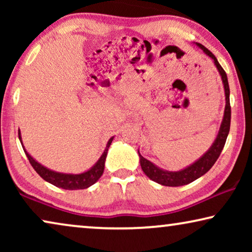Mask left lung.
<instances>
[{
  "instance_id": "left-lung-1",
  "label": "left lung",
  "mask_w": 252,
  "mask_h": 252,
  "mask_svg": "<svg viewBox=\"0 0 252 252\" xmlns=\"http://www.w3.org/2000/svg\"><path fill=\"white\" fill-rule=\"evenodd\" d=\"M199 49L203 50L206 56H209L215 63L217 70H218L220 77H221L222 85H223V91H225V99H226V105H225V111H223V117L221 125H220L219 132L217 134V137L215 142L212 143V146L209 148V150L205 154H203V156L198 158L197 160H195L194 163L189 165V166L182 168L180 171H166L163 168L158 167L157 165L151 163L150 160H148L144 158L142 155L140 154V151L137 150L140 157V165L144 174L151 180L157 182L161 186H167V187H179V186H185L190 184V182L195 181L196 179L201 178L202 175H204L210 168H211L215 163L218 159V157L221 154L223 149V146L226 143V139L228 136L229 133V127H230V103H229V86H228V79H227L226 72L223 71L221 65L219 64L218 60H217L215 55L211 51L206 49L204 46H202L201 43H196Z\"/></svg>"
}]
</instances>
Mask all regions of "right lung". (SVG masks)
I'll list each match as a JSON object with an SVG mask.
<instances>
[{
  "label": "right lung",
  "mask_w": 252,
  "mask_h": 252,
  "mask_svg": "<svg viewBox=\"0 0 252 252\" xmlns=\"http://www.w3.org/2000/svg\"><path fill=\"white\" fill-rule=\"evenodd\" d=\"M18 136L20 140V143H22L23 149L25 151L27 158H29L31 165H32L34 170L36 171V173L40 175L43 180H46L49 184L56 186L58 188L67 189V190H77V189H86L91 187L95 184L96 181L98 180L99 178L102 177L103 172H104V164L106 159V155H108V150L110 144L112 143L113 137L108 141L106 143V147L104 151H103L102 156L98 158V160L93 165V166L87 170L86 172H82V173L79 174H73V173H61V172H56L50 170L46 166H43L42 164H40L39 161L34 159V158L31 156V155L27 153L25 147H24L23 141H22V134H20V130H18Z\"/></svg>",
  "instance_id": "right-lung-1"
}]
</instances>
